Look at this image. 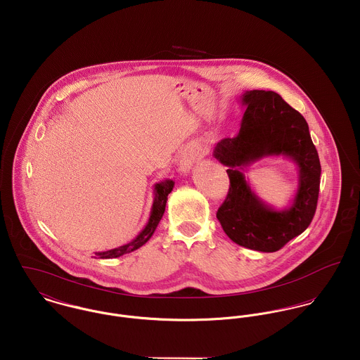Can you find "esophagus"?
Returning a JSON list of instances; mask_svg holds the SVG:
<instances>
[{
    "label": "esophagus",
    "mask_w": 360,
    "mask_h": 360,
    "mask_svg": "<svg viewBox=\"0 0 360 360\" xmlns=\"http://www.w3.org/2000/svg\"><path fill=\"white\" fill-rule=\"evenodd\" d=\"M200 159V150L195 146H191L188 149H185L179 158V171L186 174L191 171L192 165Z\"/></svg>",
    "instance_id": "esophagus-1"
}]
</instances>
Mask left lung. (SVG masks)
I'll use <instances>...</instances> for the list:
<instances>
[{
  "label": "left lung",
  "mask_w": 360,
  "mask_h": 360,
  "mask_svg": "<svg viewBox=\"0 0 360 360\" xmlns=\"http://www.w3.org/2000/svg\"><path fill=\"white\" fill-rule=\"evenodd\" d=\"M239 132L217 143L212 156L226 165L229 192L217 218L228 238L241 247L275 252L312 222L319 198L318 150L305 119L274 91H245ZM283 155L299 168V189L292 204L276 210L259 200L242 171L255 160Z\"/></svg>",
  "instance_id": "obj_1"
}]
</instances>
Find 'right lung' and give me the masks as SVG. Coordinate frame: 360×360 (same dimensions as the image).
<instances>
[{
  "mask_svg": "<svg viewBox=\"0 0 360 360\" xmlns=\"http://www.w3.org/2000/svg\"><path fill=\"white\" fill-rule=\"evenodd\" d=\"M174 188V181L172 179H165L161 181L159 184L155 185V200H153V205L150 210V217L149 221L146 224V226L141 231V233L134 240H131L129 243L120 245L117 248H112L108 251H98L95 252V258H101V259H109V258H117L124 254L132 252L135 250H138L139 247H142L148 240L150 239L160 222L164 211H165V204L168 200V195L171 193Z\"/></svg>",
  "mask_w": 360,
  "mask_h": 360,
  "instance_id": "add662e5",
  "label": "right lung"
}]
</instances>
